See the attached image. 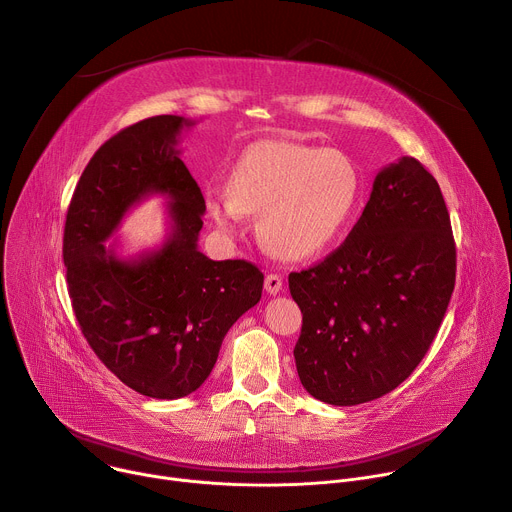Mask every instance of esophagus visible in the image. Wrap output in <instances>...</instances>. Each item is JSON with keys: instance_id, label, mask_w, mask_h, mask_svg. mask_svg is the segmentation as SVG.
I'll use <instances>...</instances> for the list:
<instances>
[{"instance_id": "1", "label": "esophagus", "mask_w": 512, "mask_h": 512, "mask_svg": "<svg viewBox=\"0 0 512 512\" xmlns=\"http://www.w3.org/2000/svg\"><path fill=\"white\" fill-rule=\"evenodd\" d=\"M281 285H283L281 275H277V273H269V275L265 277V291H267V294H271V296L279 294V291H281Z\"/></svg>"}]
</instances>
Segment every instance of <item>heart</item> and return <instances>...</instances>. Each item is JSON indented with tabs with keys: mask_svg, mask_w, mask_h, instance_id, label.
<instances>
[{
	"mask_svg": "<svg viewBox=\"0 0 512 512\" xmlns=\"http://www.w3.org/2000/svg\"><path fill=\"white\" fill-rule=\"evenodd\" d=\"M360 196V172L338 152L265 139L237 160L229 190L206 196L212 221L235 231L245 214H259V239L277 257L300 261L330 247Z\"/></svg>",
	"mask_w": 512,
	"mask_h": 512,
	"instance_id": "1",
	"label": "heart"
}]
</instances>
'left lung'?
Returning <instances> with one entry per match:
<instances>
[{
    "instance_id": "obj_1",
    "label": "left lung",
    "mask_w": 512,
    "mask_h": 512,
    "mask_svg": "<svg viewBox=\"0 0 512 512\" xmlns=\"http://www.w3.org/2000/svg\"><path fill=\"white\" fill-rule=\"evenodd\" d=\"M456 283L440 184L415 158L383 168L346 241L289 273L302 310L294 356L304 389L350 407L391 393L429 350Z\"/></svg>"
}]
</instances>
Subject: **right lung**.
Returning a JSON list of instances; mask_svg holds the SVG:
<instances>
[{"instance_id": "1", "label": "right lung", "mask_w": 512, "mask_h": 512, "mask_svg": "<svg viewBox=\"0 0 512 512\" xmlns=\"http://www.w3.org/2000/svg\"><path fill=\"white\" fill-rule=\"evenodd\" d=\"M192 121L158 115L105 141L72 194L62 241L68 294L105 367L133 391L180 399L210 375L229 328L261 300L263 273L245 259L198 251L204 196L180 160ZM171 200L160 250L123 260L104 241L143 197Z\"/></svg>"}]
</instances>
